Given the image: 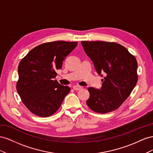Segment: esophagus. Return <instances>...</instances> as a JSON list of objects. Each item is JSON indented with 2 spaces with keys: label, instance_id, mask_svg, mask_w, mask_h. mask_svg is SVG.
I'll list each match as a JSON object with an SVG mask.
<instances>
[{
  "label": "esophagus",
  "instance_id": "1",
  "mask_svg": "<svg viewBox=\"0 0 153 153\" xmlns=\"http://www.w3.org/2000/svg\"><path fill=\"white\" fill-rule=\"evenodd\" d=\"M73 89L75 90H80L81 89H82V87L81 86H78V85H76L73 86Z\"/></svg>",
  "mask_w": 153,
  "mask_h": 153
}]
</instances>
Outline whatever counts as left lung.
<instances>
[{"label":"left lung","instance_id":"1","mask_svg":"<svg viewBox=\"0 0 153 153\" xmlns=\"http://www.w3.org/2000/svg\"><path fill=\"white\" fill-rule=\"evenodd\" d=\"M86 54L99 74H106L101 90L90 87L86 104L91 110L106 113L119 108L138 81L137 61L126 48L115 42L82 41ZM102 76V75H101Z\"/></svg>","mask_w":153,"mask_h":153}]
</instances>
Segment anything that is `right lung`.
Instances as JSON below:
<instances>
[{
  "mask_svg": "<svg viewBox=\"0 0 153 153\" xmlns=\"http://www.w3.org/2000/svg\"><path fill=\"white\" fill-rule=\"evenodd\" d=\"M77 42L56 41L42 43L30 50L19 65L16 90L22 101L34 115L47 117L59 108L70 87L54 80L56 70Z\"/></svg>",
  "mask_w": 153,
  "mask_h": 153,
  "instance_id": "1",
  "label": "right lung"
}]
</instances>
